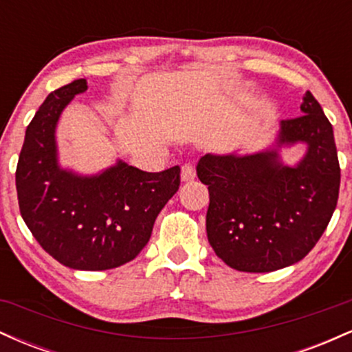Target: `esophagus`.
Masks as SVG:
<instances>
[{
  "mask_svg": "<svg viewBox=\"0 0 352 352\" xmlns=\"http://www.w3.org/2000/svg\"><path fill=\"white\" fill-rule=\"evenodd\" d=\"M195 167H193L192 164H185L184 167H182V173H180V177H182V180L184 182H188V180H193L195 179Z\"/></svg>",
  "mask_w": 352,
  "mask_h": 352,
  "instance_id": "esophagus-1",
  "label": "esophagus"
}]
</instances>
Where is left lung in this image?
<instances>
[{"label":"left lung","instance_id":"1","mask_svg":"<svg viewBox=\"0 0 352 352\" xmlns=\"http://www.w3.org/2000/svg\"><path fill=\"white\" fill-rule=\"evenodd\" d=\"M302 114L281 120L278 144H308L305 159L286 167L274 151L204 155L197 165L208 185L207 236L230 268L268 273L308 254L338 205L339 168L333 125L308 91Z\"/></svg>","mask_w":352,"mask_h":352}]
</instances>
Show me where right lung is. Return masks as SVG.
I'll list each match as a JSON object with an SVG mask.
<instances>
[{
    "label": "right lung",
    "mask_w": 352,
    "mask_h": 352,
    "mask_svg": "<svg viewBox=\"0 0 352 352\" xmlns=\"http://www.w3.org/2000/svg\"><path fill=\"white\" fill-rule=\"evenodd\" d=\"M86 89V79L72 80L38 109L19 153L16 192L24 223L44 252L67 268L102 272L134 260L147 245L157 215L179 190L180 167L152 173L119 162L96 177L59 168L56 124Z\"/></svg>",
    "instance_id": "add662e5"
}]
</instances>
